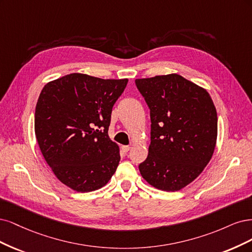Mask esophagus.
<instances>
[{"label": "esophagus", "mask_w": 252, "mask_h": 252, "mask_svg": "<svg viewBox=\"0 0 252 252\" xmlns=\"http://www.w3.org/2000/svg\"><path fill=\"white\" fill-rule=\"evenodd\" d=\"M121 150H123V152L126 154L129 151V147H128V145H123V147H121Z\"/></svg>", "instance_id": "esophagus-1"}]
</instances>
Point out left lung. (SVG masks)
Here are the masks:
<instances>
[{
  "label": "left lung",
  "instance_id": "1",
  "mask_svg": "<svg viewBox=\"0 0 252 252\" xmlns=\"http://www.w3.org/2000/svg\"><path fill=\"white\" fill-rule=\"evenodd\" d=\"M150 108L149 155L140 174L154 188L177 191L192 182L213 157L218 117L208 92L181 75L136 79Z\"/></svg>",
  "mask_w": 252,
  "mask_h": 252
}]
</instances>
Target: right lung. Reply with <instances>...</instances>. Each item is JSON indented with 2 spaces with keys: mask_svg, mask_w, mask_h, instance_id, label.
Returning a JSON list of instances; mask_svg holds the SVG:
<instances>
[{
  "mask_svg": "<svg viewBox=\"0 0 252 252\" xmlns=\"http://www.w3.org/2000/svg\"><path fill=\"white\" fill-rule=\"evenodd\" d=\"M127 79L72 73L48 83L35 107L34 131L58 179L78 192L98 189L116 172L118 145L108 135L113 105Z\"/></svg>",
  "mask_w": 252,
  "mask_h": 252,
  "instance_id": "1",
  "label": "right lung"
}]
</instances>
